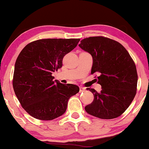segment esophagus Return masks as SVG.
Returning <instances> with one entry per match:
<instances>
[{
  "label": "esophagus",
  "instance_id": "34e87169",
  "mask_svg": "<svg viewBox=\"0 0 149 149\" xmlns=\"http://www.w3.org/2000/svg\"><path fill=\"white\" fill-rule=\"evenodd\" d=\"M85 91V88H83V87H80V92H83Z\"/></svg>",
  "mask_w": 149,
  "mask_h": 149
}]
</instances>
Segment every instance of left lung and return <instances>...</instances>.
Here are the masks:
<instances>
[{
    "mask_svg": "<svg viewBox=\"0 0 149 149\" xmlns=\"http://www.w3.org/2000/svg\"><path fill=\"white\" fill-rule=\"evenodd\" d=\"M79 47L90 53L93 59L91 73H99L100 92H92L94 100L85 107L88 113L102 119H113L122 115L136 93L137 72L135 64L118 42L103 36L89 37Z\"/></svg>",
    "mask_w": 149,
    "mask_h": 149,
    "instance_id": "8db88e82",
    "label": "left lung"
}]
</instances>
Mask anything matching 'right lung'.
Listing matches in <instances>:
<instances>
[{
  "label": "right lung",
  "mask_w": 149,
  "mask_h": 149,
  "mask_svg": "<svg viewBox=\"0 0 149 149\" xmlns=\"http://www.w3.org/2000/svg\"><path fill=\"white\" fill-rule=\"evenodd\" d=\"M79 38H47L24 47L15 65L13 85L23 109L35 118L51 120L64 113L68 101L79 92L76 85L62 84L52 76Z\"/></svg>",
  "instance_id": "right-lung-1"
}]
</instances>
